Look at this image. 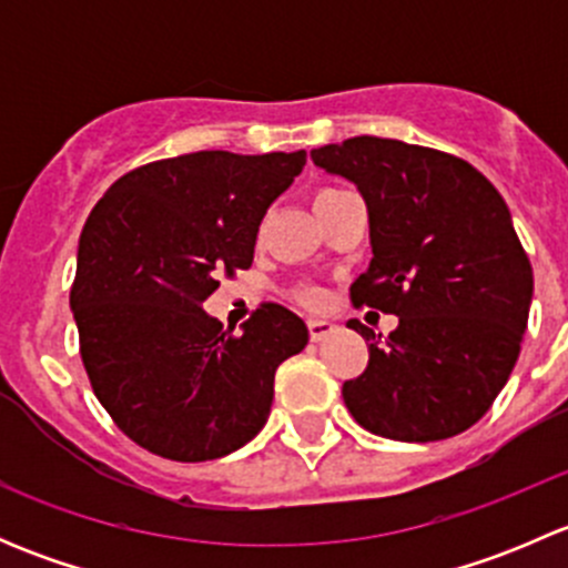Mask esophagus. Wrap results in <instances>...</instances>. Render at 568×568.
<instances>
[{
  "mask_svg": "<svg viewBox=\"0 0 568 568\" xmlns=\"http://www.w3.org/2000/svg\"><path fill=\"white\" fill-rule=\"evenodd\" d=\"M332 329H335V324H332V321H326V318H311V321H307V332H311L313 343L324 341V337L329 335Z\"/></svg>",
  "mask_w": 568,
  "mask_h": 568,
  "instance_id": "esophagus-1",
  "label": "esophagus"
}]
</instances>
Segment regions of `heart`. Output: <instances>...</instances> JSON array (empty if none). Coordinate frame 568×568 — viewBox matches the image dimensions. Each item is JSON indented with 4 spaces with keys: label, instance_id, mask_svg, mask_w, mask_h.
<instances>
[{
    "label": "heart",
    "instance_id": "b5f03b06",
    "mask_svg": "<svg viewBox=\"0 0 568 568\" xmlns=\"http://www.w3.org/2000/svg\"><path fill=\"white\" fill-rule=\"evenodd\" d=\"M341 192V189H321V192L316 194V200L321 197H329V194ZM296 296H300V302L305 307H321L324 305V291L316 288V285H302L300 291H296Z\"/></svg>",
    "mask_w": 568,
    "mask_h": 568
}]
</instances>
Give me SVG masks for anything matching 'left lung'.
Segmentation results:
<instances>
[{
    "label": "left lung",
    "mask_w": 568,
    "mask_h": 568,
    "mask_svg": "<svg viewBox=\"0 0 568 568\" xmlns=\"http://www.w3.org/2000/svg\"><path fill=\"white\" fill-rule=\"evenodd\" d=\"M311 159L357 183L368 205V272L354 307L398 316L382 341L357 318L368 365L343 400L371 434L437 443L467 432L506 387L525 326L532 268L506 200L469 162L434 148L352 136Z\"/></svg>",
    "instance_id": "left-lung-1"
}]
</instances>
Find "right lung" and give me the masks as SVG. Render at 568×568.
I'll list each match as a JSON object with an SVG mask.
<instances>
[{
    "mask_svg": "<svg viewBox=\"0 0 568 568\" xmlns=\"http://www.w3.org/2000/svg\"><path fill=\"white\" fill-rule=\"evenodd\" d=\"M305 151H197L106 189L79 236L71 311L95 398L140 448L173 462L233 454L266 423L280 363L307 346L288 307L263 302L236 335L203 311L252 266L268 205Z\"/></svg>",
    "mask_w": 568,
    "mask_h": 568,
    "instance_id": "1",
    "label": "right lung"
}]
</instances>
